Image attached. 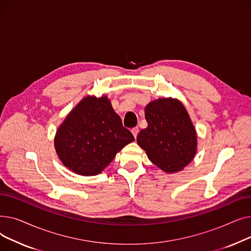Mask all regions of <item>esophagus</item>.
I'll list each match as a JSON object with an SVG mask.
<instances>
[{
	"mask_svg": "<svg viewBox=\"0 0 251 251\" xmlns=\"http://www.w3.org/2000/svg\"><path fill=\"white\" fill-rule=\"evenodd\" d=\"M131 132H132V134H133L134 137L136 138V136H137V134H138V132H139L138 127H133L132 129H131Z\"/></svg>",
	"mask_w": 251,
	"mask_h": 251,
	"instance_id": "esophagus-1",
	"label": "esophagus"
}]
</instances>
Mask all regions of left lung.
I'll return each instance as SVG.
<instances>
[{
    "instance_id": "left-lung-1",
    "label": "left lung",
    "mask_w": 251,
    "mask_h": 251,
    "mask_svg": "<svg viewBox=\"0 0 251 251\" xmlns=\"http://www.w3.org/2000/svg\"><path fill=\"white\" fill-rule=\"evenodd\" d=\"M148 127L137 143L149 159L167 173L187 166L196 152V132L184 105L177 100L159 99L146 107Z\"/></svg>"
}]
</instances>
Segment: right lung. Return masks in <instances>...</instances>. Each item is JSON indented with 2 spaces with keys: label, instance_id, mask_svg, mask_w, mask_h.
<instances>
[{
  "label": "right lung",
  "instance_id": "1",
  "mask_svg": "<svg viewBox=\"0 0 251 251\" xmlns=\"http://www.w3.org/2000/svg\"><path fill=\"white\" fill-rule=\"evenodd\" d=\"M133 140L107 98L87 97L59 127L55 148L62 163L74 173L94 176Z\"/></svg>",
  "mask_w": 251,
  "mask_h": 251
}]
</instances>
